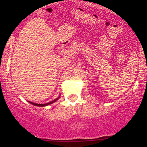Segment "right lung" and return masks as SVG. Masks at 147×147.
<instances>
[{"label": "right lung", "instance_id": "1", "mask_svg": "<svg viewBox=\"0 0 147 147\" xmlns=\"http://www.w3.org/2000/svg\"><path fill=\"white\" fill-rule=\"evenodd\" d=\"M59 97H60V96H58V97L57 98H56L55 100H53V101L50 102H48V103H47V104H36V103H34V102H29L30 103V104H33V105H34V106H40V107H43V106H48V105H50V104H51L54 103V102H56V100H58Z\"/></svg>", "mask_w": 147, "mask_h": 147}]
</instances>
